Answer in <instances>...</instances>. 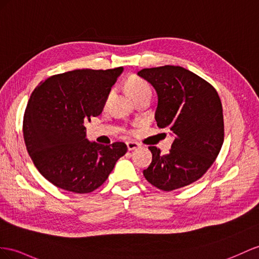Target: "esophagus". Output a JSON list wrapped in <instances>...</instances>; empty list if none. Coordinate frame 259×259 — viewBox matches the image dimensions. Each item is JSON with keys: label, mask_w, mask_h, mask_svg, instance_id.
<instances>
[{"label": "esophagus", "mask_w": 259, "mask_h": 259, "mask_svg": "<svg viewBox=\"0 0 259 259\" xmlns=\"http://www.w3.org/2000/svg\"><path fill=\"white\" fill-rule=\"evenodd\" d=\"M127 147H128L129 151H134V150H136V149H138L139 147H140V144H139L138 142H135V141H128L127 142Z\"/></svg>", "instance_id": "1"}]
</instances>
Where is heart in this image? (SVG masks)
Masks as SVG:
<instances>
[{
    "mask_svg": "<svg viewBox=\"0 0 259 259\" xmlns=\"http://www.w3.org/2000/svg\"><path fill=\"white\" fill-rule=\"evenodd\" d=\"M128 91L134 98L143 95H152L151 85L141 77H132L127 84Z\"/></svg>",
    "mask_w": 259,
    "mask_h": 259,
    "instance_id": "b5f03b06",
    "label": "heart"
}]
</instances>
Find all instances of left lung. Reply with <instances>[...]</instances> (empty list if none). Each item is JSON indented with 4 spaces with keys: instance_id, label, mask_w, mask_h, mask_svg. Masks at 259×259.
<instances>
[{
    "instance_id": "1",
    "label": "left lung",
    "mask_w": 259,
    "mask_h": 259,
    "mask_svg": "<svg viewBox=\"0 0 259 259\" xmlns=\"http://www.w3.org/2000/svg\"><path fill=\"white\" fill-rule=\"evenodd\" d=\"M138 75L157 93L155 120L175 139L168 154L149 147L152 163L143 170L150 184L171 191L197 182L209 169L224 140L223 109L215 89L182 66L142 69Z\"/></svg>"
}]
</instances>
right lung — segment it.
<instances>
[{
    "mask_svg": "<svg viewBox=\"0 0 259 259\" xmlns=\"http://www.w3.org/2000/svg\"><path fill=\"white\" fill-rule=\"evenodd\" d=\"M123 71L82 69L52 75L31 93L23 134L30 158L46 180L75 194L101 187L128 148L90 142L84 121L102 114Z\"/></svg>",
    "mask_w": 259,
    "mask_h": 259,
    "instance_id": "1",
    "label": "right lung"
}]
</instances>
